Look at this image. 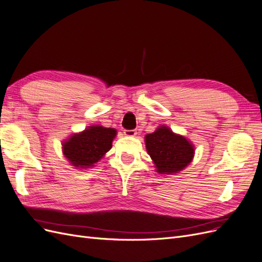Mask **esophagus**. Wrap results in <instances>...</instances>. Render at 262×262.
Wrapping results in <instances>:
<instances>
[{
    "label": "esophagus",
    "instance_id": "1",
    "mask_svg": "<svg viewBox=\"0 0 262 262\" xmlns=\"http://www.w3.org/2000/svg\"><path fill=\"white\" fill-rule=\"evenodd\" d=\"M136 134H137V132L135 129H125L124 130V135H125V136H127V137L136 136Z\"/></svg>",
    "mask_w": 262,
    "mask_h": 262
}]
</instances>
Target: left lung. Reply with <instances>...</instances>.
I'll return each instance as SVG.
<instances>
[{
  "label": "left lung",
  "mask_w": 262,
  "mask_h": 262,
  "mask_svg": "<svg viewBox=\"0 0 262 262\" xmlns=\"http://www.w3.org/2000/svg\"><path fill=\"white\" fill-rule=\"evenodd\" d=\"M145 142L148 154L160 174L179 173L192 161L195 154L190 141L174 134L166 126H160L152 134L146 135Z\"/></svg>",
  "instance_id": "1"
}]
</instances>
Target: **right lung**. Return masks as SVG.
Segmentation results:
<instances>
[{
  "label": "right lung",
  "mask_w": 262,
  "mask_h": 262,
  "mask_svg": "<svg viewBox=\"0 0 262 262\" xmlns=\"http://www.w3.org/2000/svg\"><path fill=\"white\" fill-rule=\"evenodd\" d=\"M115 136L114 128H106L100 125L89 126L63 142V154L73 166L89 168L95 166L112 148Z\"/></svg>",
  "instance_id": "obj_1"
}]
</instances>
